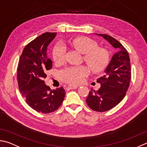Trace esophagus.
<instances>
[{
    "instance_id": "34e87169",
    "label": "esophagus",
    "mask_w": 147,
    "mask_h": 147,
    "mask_svg": "<svg viewBox=\"0 0 147 147\" xmlns=\"http://www.w3.org/2000/svg\"><path fill=\"white\" fill-rule=\"evenodd\" d=\"M78 87V86H76V85H68V88L69 89H76Z\"/></svg>"
}]
</instances>
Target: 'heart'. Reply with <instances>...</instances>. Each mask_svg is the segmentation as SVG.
<instances>
[{
	"label": "heart",
	"instance_id": "b5f03b06",
	"mask_svg": "<svg viewBox=\"0 0 147 147\" xmlns=\"http://www.w3.org/2000/svg\"><path fill=\"white\" fill-rule=\"evenodd\" d=\"M67 45L75 48L83 54H85V62L94 71H100L104 69L109 61V54L103 48H97V43L87 37H75L69 40ZM66 51L65 45L59 42L53 50V58L55 62L60 64L64 61ZM90 69L85 65H76L67 67L60 72V76L64 81L78 85L81 83L84 78L90 73Z\"/></svg>",
	"mask_w": 147,
	"mask_h": 147
}]
</instances>
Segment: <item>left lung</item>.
Returning a JSON list of instances; mask_svg holds the SVG:
<instances>
[{
	"mask_svg": "<svg viewBox=\"0 0 147 147\" xmlns=\"http://www.w3.org/2000/svg\"><path fill=\"white\" fill-rule=\"evenodd\" d=\"M95 34L104 38L117 50L103 75L97 80L100 87L97 91L91 89L86 100L92 110L103 112L114 108L125 97L131 80V68L129 53L121 43L106 34Z\"/></svg>",
	"mask_w": 147,
	"mask_h": 147,
	"instance_id": "1",
	"label": "left lung"
}]
</instances>
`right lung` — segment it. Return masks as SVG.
I'll return each instance as SVG.
<instances>
[{
  "instance_id": "1",
  "label": "right lung",
  "mask_w": 147,
  "mask_h": 147,
  "mask_svg": "<svg viewBox=\"0 0 147 147\" xmlns=\"http://www.w3.org/2000/svg\"><path fill=\"white\" fill-rule=\"evenodd\" d=\"M57 32H46L26 46L20 57L17 80L18 87L27 104L42 113L57 110L64 100L65 90L62 87L51 90L45 84L47 71L52 67V60L48 57V46Z\"/></svg>"
}]
</instances>
